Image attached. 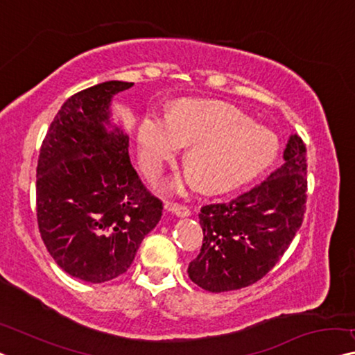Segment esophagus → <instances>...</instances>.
Returning <instances> with one entry per match:
<instances>
[{
	"label": "esophagus",
	"instance_id": "obj_1",
	"mask_svg": "<svg viewBox=\"0 0 355 355\" xmlns=\"http://www.w3.org/2000/svg\"><path fill=\"white\" fill-rule=\"evenodd\" d=\"M168 210H172V214H175L177 216H180V218H184V216L191 215V210L180 204H171L168 205Z\"/></svg>",
	"mask_w": 355,
	"mask_h": 355
}]
</instances>
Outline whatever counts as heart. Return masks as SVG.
<instances>
[{
	"label": "heart",
	"instance_id": "b5f03b06",
	"mask_svg": "<svg viewBox=\"0 0 355 355\" xmlns=\"http://www.w3.org/2000/svg\"><path fill=\"white\" fill-rule=\"evenodd\" d=\"M189 146L188 180L205 191H225L258 175L276 156L271 132L231 105L189 102L175 114L150 113L139 129L141 167L155 173ZM178 187V184H177Z\"/></svg>",
	"mask_w": 355,
	"mask_h": 355
}]
</instances>
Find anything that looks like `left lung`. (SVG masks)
Here are the masks:
<instances>
[{"label": "left lung", "instance_id": "8db88e82", "mask_svg": "<svg viewBox=\"0 0 355 355\" xmlns=\"http://www.w3.org/2000/svg\"><path fill=\"white\" fill-rule=\"evenodd\" d=\"M284 161L250 191L200 209L204 241L188 266L200 288L221 293L248 287L288 248L303 223L308 188L306 146L298 135H290Z\"/></svg>", "mask_w": 355, "mask_h": 355}]
</instances>
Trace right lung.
<instances>
[{"label": "right lung", "mask_w": 355, "mask_h": 355, "mask_svg": "<svg viewBox=\"0 0 355 355\" xmlns=\"http://www.w3.org/2000/svg\"><path fill=\"white\" fill-rule=\"evenodd\" d=\"M134 83L107 81L62 105L36 167L41 239L71 277L102 284L124 274L162 215L129 157L111 102Z\"/></svg>", "instance_id": "right-lung-1"}]
</instances>
